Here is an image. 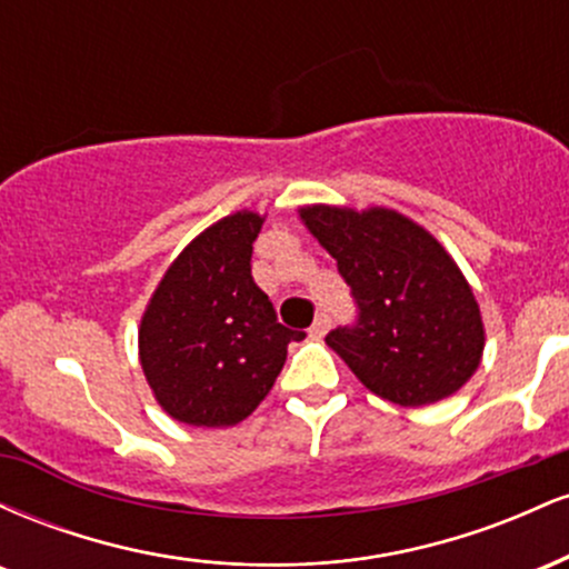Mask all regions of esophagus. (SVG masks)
Here are the masks:
<instances>
[{
    "label": "esophagus",
    "instance_id": "obj_1",
    "mask_svg": "<svg viewBox=\"0 0 569 569\" xmlns=\"http://www.w3.org/2000/svg\"><path fill=\"white\" fill-rule=\"evenodd\" d=\"M329 326H331V316H329V312H318L316 323L310 326V337H323L326 331H329Z\"/></svg>",
    "mask_w": 569,
    "mask_h": 569
}]
</instances>
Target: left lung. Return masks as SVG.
<instances>
[{
    "instance_id": "obj_1",
    "label": "left lung",
    "mask_w": 569,
    "mask_h": 569,
    "mask_svg": "<svg viewBox=\"0 0 569 569\" xmlns=\"http://www.w3.org/2000/svg\"><path fill=\"white\" fill-rule=\"evenodd\" d=\"M302 219L356 302V321L326 342L371 393L426 407L471 380L485 326L471 286L433 234L388 208L310 206Z\"/></svg>"
}]
</instances>
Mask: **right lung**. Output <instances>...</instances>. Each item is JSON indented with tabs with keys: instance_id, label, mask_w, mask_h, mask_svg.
<instances>
[{
	"instance_id": "right-lung-1",
	"label": "right lung",
	"mask_w": 569,
	"mask_h": 569,
	"mask_svg": "<svg viewBox=\"0 0 569 569\" xmlns=\"http://www.w3.org/2000/svg\"><path fill=\"white\" fill-rule=\"evenodd\" d=\"M262 217L232 213L200 232L160 280L139 331L141 367L173 420L224 428L246 420L305 331L278 323L251 276Z\"/></svg>"
}]
</instances>
